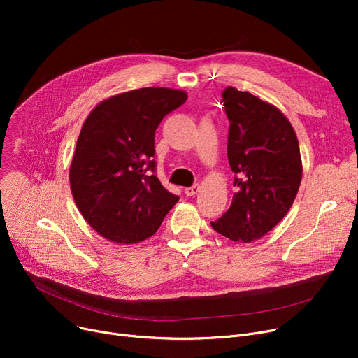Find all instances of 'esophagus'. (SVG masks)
Instances as JSON below:
<instances>
[{"label":"esophagus","mask_w":358,"mask_h":358,"mask_svg":"<svg viewBox=\"0 0 358 358\" xmlns=\"http://www.w3.org/2000/svg\"><path fill=\"white\" fill-rule=\"evenodd\" d=\"M200 190V187H199V184H193L192 187H187V189L184 190V193L187 194V196H194V194H197V192Z\"/></svg>","instance_id":"obj_1"}]
</instances>
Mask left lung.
<instances>
[{
	"instance_id": "1",
	"label": "left lung",
	"mask_w": 358,
	"mask_h": 358,
	"mask_svg": "<svg viewBox=\"0 0 358 358\" xmlns=\"http://www.w3.org/2000/svg\"><path fill=\"white\" fill-rule=\"evenodd\" d=\"M222 103L229 119L228 159L236 193L231 208L210 224L231 241L251 242L292 208L302 180L299 142L283 113L251 92L227 87Z\"/></svg>"
}]
</instances>
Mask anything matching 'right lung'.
Returning a JSON list of instances; mask_svg holds the SVG:
<instances>
[{
  "mask_svg": "<svg viewBox=\"0 0 358 358\" xmlns=\"http://www.w3.org/2000/svg\"><path fill=\"white\" fill-rule=\"evenodd\" d=\"M187 94L139 88L110 97L87 117L69 169L84 219L101 236L136 243L152 236L178 201L154 174L155 130Z\"/></svg>",
  "mask_w": 358,
  "mask_h": 358,
  "instance_id": "add662e5",
  "label": "right lung"
}]
</instances>
